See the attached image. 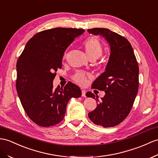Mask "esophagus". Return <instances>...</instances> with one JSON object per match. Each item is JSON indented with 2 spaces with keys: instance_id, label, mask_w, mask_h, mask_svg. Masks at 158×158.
<instances>
[{
  "instance_id": "1",
  "label": "esophagus",
  "mask_w": 158,
  "mask_h": 158,
  "mask_svg": "<svg viewBox=\"0 0 158 158\" xmlns=\"http://www.w3.org/2000/svg\"><path fill=\"white\" fill-rule=\"evenodd\" d=\"M82 96L83 97H86V91L84 90H82Z\"/></svg>"
}]
</instances>
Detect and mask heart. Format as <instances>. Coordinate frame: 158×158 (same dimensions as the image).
<instances>
[{
  "label": "heart",
  "mask_w": 158,
  "mask_h": 158,
  "mask_svg": "<svg viewBox=\"0 0 158 158\" xmlns=\"http://www.w3.org/2000/svg\"><path fill=\"white\" fill-rule=\"evenodd\" d=\"M83 45L85 51L90 59H97L101 56L102 53V45L97 37H90L83 42ZM66 57L65 53L64 57ZM72 79L74 81L80 86H85L87 84L88 76L82 72H77L73 76Z\"/></svg>",
  "instance_id": "1"
}]
</instances>
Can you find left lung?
Returning <instances> with one entry per match:
<instances>
[{"mask_svg":"<svg viewBox=\"0 0 158 158\" xmlns=\"http://www.w3.org/2000/svg\"><path fill=\"white\" fill-rule=\"evenodd\" d=\"M88 31L105 37L110 47L105 72L92 84V89L105 91V95L99 101L91 92L86 94L98 102L88 117L96 125L111 127L121 123L132 109L139 88V66L132 46L125 37L105 28H93Z\"/></svg>","mask_w":158,"mask_h":158,"instance_id":"1","label":"left lung"}]
</instances>
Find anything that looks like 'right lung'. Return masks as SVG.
I'll use <instances>...</instances> for the list:
<instances>
[{"label": "right lung", "mask_w": 158, "mask_h": 158, "mask_svg": "<svg viewBox=\"0 0 158 158\" xmlns=\"http://www.w3.org/2000/svg\"><path fill=\"white\" fill-rule=\"evenodd\" d=\"M82 29L57 27L36 33L27 43L17 62L16 88L27 116L41 127L55 125L64 119L68 101L81 97L76 84L53 88L65 50Z\"/></svg>", "instance_id": "right-lung-1"}]
</instances>
